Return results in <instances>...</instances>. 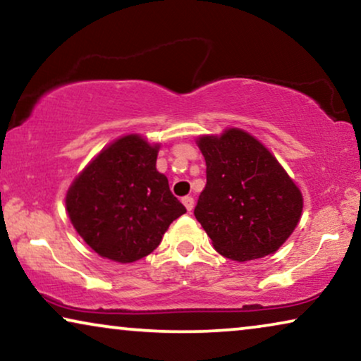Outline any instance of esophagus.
Here are the masks:
<instances>
[{
	"label": "esophagus",
	"instance_id": "esophagus-1",
	"mask_svg": "<svg viewBox=\"0 0 361 361\" xmlns=\"http://www.w3.org/2000/svg\"><path fill=\"white\" fill-rule=\"evenodd\" d=\"M181 201L188 211H192V207H195V200H192L191 196H185Z\"/></svg>",
	"mask_w": 361,
	"mask_h": 361
}]
</instances>
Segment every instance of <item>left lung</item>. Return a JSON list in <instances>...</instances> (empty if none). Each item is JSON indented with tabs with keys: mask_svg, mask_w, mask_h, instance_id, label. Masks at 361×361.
<instances>
[{
	"mask_svg": "<svg viewBox=\"0 0 361 361\" xmlns=\"http://www.w3.org/2000/svg\"><path fill=\"white\" fill-rule=\"evenodd\" d=\"M206 186L195 216L222 257L247 262L275 253L296 229L302 195L262 142L242 129L202 135Z\"/></svg>",
	"mask_w": 361,
	"mask_h": 361,
	"instance_id": "left-lung-1",
	"label": "left lung"
}]
</instances>
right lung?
I'll use <instances>...</instances> for the list:
<instances>
[{"instance_id": "right-lung-1", "label": "right lung", "mask_w": 361, "mask_h": 361, "mask_svg": "<svg viewBox=\"0 0 361 361\" xmlns=\"http://www.w3.org/2000/svg\"><path fill=\"white\" fill-rule=\"evenodd\" d=\"M159 147L137 134L121 137L68 188L70 221L98 255L119 263L140 260L186 212L171 195L166 176L157 171Z\"/></svg>"}]
</instances>
